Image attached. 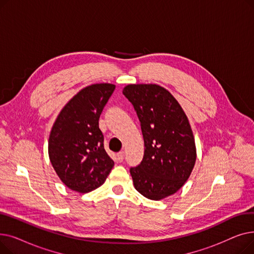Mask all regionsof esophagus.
Listing matches in <instances>:
<instances>
[{
	"label": "esophagus",
	"instance_id": "esophagus-1",
	"mask_svg": "<svg viewBox=\"0 0 254 254\" xmlns=\"http://www.w3.org/2000/svg\"><path fill=\"white\" fill-rule=\"evenodd\" d=\"M116 157H117V161H118L119 163H122V162L124 161V157H125V152H124V151H122V152H118V153L116 154Z\"/></svg>",
	"mask_w": 254,
	"mask_h": 254
}]
</instances>
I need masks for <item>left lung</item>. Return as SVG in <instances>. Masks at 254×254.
<instances>
[{
	"mask_svg": "<svg viewBox=\"0 0 254 254\" xmlns=\"http://www.w3.org/2000/svg\"><path fill=\"white\" fill-rule=\"evenodd\" d=\"M140 120L144 155L129 169L135 189L150 199L175 193L189 179L196 151L189 119L171 93L156 84H129L123 90Z\"/></svg>",
	"mask_w": 254,
	"mask_h": 254,
	"instance_id": "1",
	"label": "left lung"
}]
</instances>
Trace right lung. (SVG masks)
<instances>
[{
    "mask_svg": "<svg viewBox=\"0 0 254 254\" xmlns=\"http://www.w3.org/2000/svg\"><path fill=\"white\" fill-rule=\"evenodd\" d=\"M115 85L92 84L80 90L52 127L48 153L61 180L72 190L86 193L101 186L114 166L104 148L99 119Z\"/></svg>",
    "mask_w": 254,
    "mask_h": 254,
    "instance_id": "right-lung-1",
    "label": "right lung"
}]
</instances>
